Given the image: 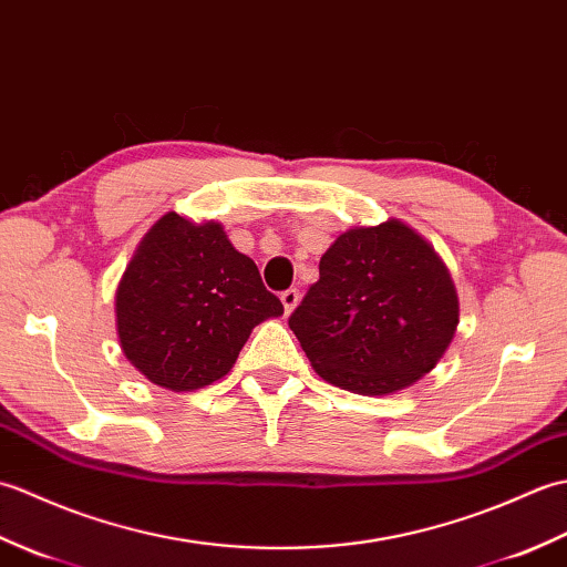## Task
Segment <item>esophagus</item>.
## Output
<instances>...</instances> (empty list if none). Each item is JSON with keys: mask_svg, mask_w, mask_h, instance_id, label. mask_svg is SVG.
Here are the masks:
<instances>
[{"mask_svg": "<svg viewBox=\"0 0 567 567\" xmlns=\"http://www.w3.org/2000/svg\"><path fill=\"white\" fill-rule=\"evenodd\" d=\"M280 299H282V307H285L287 315H292V311H295L297 305H299V290H285V292L280 295Z\"/></svg>", "mask_w": 567, "mask_h": 567, "instance_id": "1", "label": "esophagus"}]
</instances>
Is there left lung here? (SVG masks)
Segmentation results:
<instances>
[{
	"label": "left lung",
	"instance_id": "8db88e82",
	"mask_svg": "<svg viewBox=\"0 0 567 567\" xmlns=\"http://www.w3.org/2000/svg\"><path fill=\"white\" fill-rule=\"evenodd\" d=\"M457 295L439 252L390 219L353 226L319 262L290 329L323 380L392 394L436 368L457 329Z\"/></svg>",
	"mask_w": 567,
	"mask_h": 567
}]
</instances>
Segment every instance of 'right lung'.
<instances>
[{
    "mask_svg": "<svg viewBox=\"0 0 567 567\" xmlns=\"http://www.w3.org/2000/svg\"><path fill=\"white\" fill-rule=\"evenodd\" d=\"M258 265L221 224L167 212L143 236L116 290L122 351L153 384L192 392L221 380L260 321L282 315Z\"/></svg>",
    "mask_w": 567,
    "mask_h": 567,
    "instance_id": "add662e5",
    "label": "right lung"
}]
</instances>
